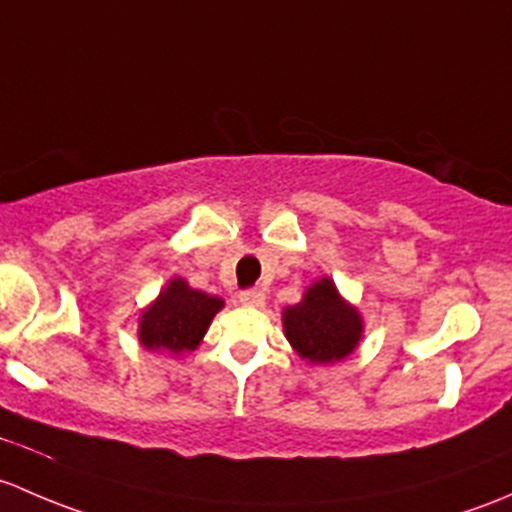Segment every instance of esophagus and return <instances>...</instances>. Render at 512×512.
<instances>
[{
    "mask_svg": "<svg viewBox=\"0 0 512 512\" xmlns=\"http://www.w3.org/2000/svg\"><path fill=\"white\" fill-rule=\"evenodd\" d=\"M239 300L244 305H251V308H258V305H263V291L261 288H246V291L239 293Z\"/></svg>",
    "mask_w": 512,
    "mask_h": 512,
    "instance_id": "1",
    "label": "esophagus"
}]
</instances>
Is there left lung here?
I'll return each mask as SVG.
<instances>
[{
    "instance_id": "left-lung-1",
    "label": "left lung",
    "mask_w": 512,
    "mask_h": 512,
    "mask_svg": "<svg viewBox=\"0 0 512 512\" xmlns=\"http://www.w3.org/2000/svg\"><path fill=\"white\" fill-rule=\"evenodd\" d=\"M283 328L300 357L310 362H333L355 350L362 320L355 308L342 303L333 283L323 278L308 288L298 305L283 313Z\"/></svg>"
}]
</instances>
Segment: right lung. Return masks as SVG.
Masks as SVG:
<instances>
[{
  "label": "right lung",
  "instance_id": "obj_1",
  "mask_svg": "<svg viewBox=\"0 0 512 512\" xmlns=\"http://www.w3.org/2000/svg\"><path fill=\"white\" fill-rule=\"evenodd\" d=\"M221 305V298L192 291L187 283L175 278L142 315L140 342L147 350H165L172 355L194 350Z\"/></svg>",
  "mask_w": 512,
  "mask_h": 512
}]
</instances>
